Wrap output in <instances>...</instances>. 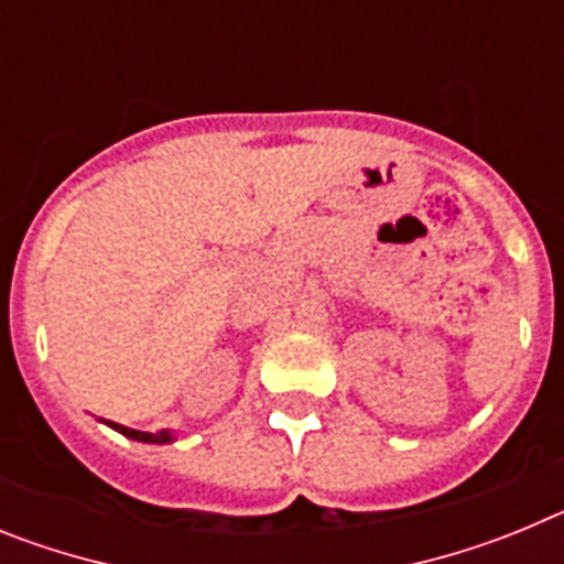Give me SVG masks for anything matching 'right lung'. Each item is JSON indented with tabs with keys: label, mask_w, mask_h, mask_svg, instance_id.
<instances>
[{
	"label": "right lung",
	"mask_w": 564,
	"mask_h": 564,
	"mask_svg": "<svg viewBox=\"0 0 564 564\" xmlns=\"http://www.w3.org/2000/svg\"><path fill=\"white\" fill-rule=\"evenodd\" d=\"M115 432H121V435L132 437V441H141V443H169L174 441L169 432H141V430H129V426H121V423H109Z\"/></svg>",
	"instance_id": "right-lung-1"
}]
</instances>
